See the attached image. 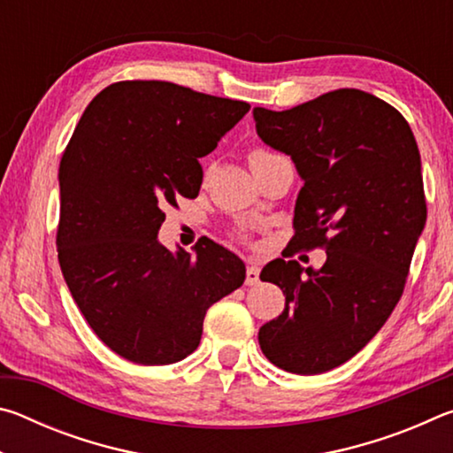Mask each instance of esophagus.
I'll use <instances>...</instances> for the list:
<instances>
[{"label": "esophagus", "instance_id": "obj_1", "mask_svg": "<svg viewBox=\"0 0 453 453\" xmlns=\"http://www.w3.org/2000/svg\"><path fill=\"white\" fill-rule=\"evenodd\" d=\"M245 283L248 286H256V283H259V267L250 264L248 265V272H245Z\"/></svg>", "mask_w": 453, "mask_h": 453}]
</instances>
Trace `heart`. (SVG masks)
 <instances>
[{"label": "heart", "instance_id": "heart-1", "mask_svg": "<svg viewBox=\"0 0 453 453\" xmlns=\"http://www.w3.org/2000/svg\"><path fill=\"white\" fill-rule=\"evenodd\" d=\"M267 156H273L272 151H267V150H262V148H254L250 151V164H254V162H257V159H262V157H267Z\"/></svg>", "mask_w": 453, "mask_h": 453}]
</instances>
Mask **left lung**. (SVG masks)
<instances>
[{
  "mask_svg": "<svg viewBox=\"0 0 453 453\" xmlns=\"http://www.w3.org/2000/svg\"><path fill=\"white\" fill-rule=\"evenodd\" d=\"M256 129L303 180L296 251L326 250L319 270L273 259L262 270L286 296L259 327L264 356L313 375L354 357L403 294L427 205L416 137L400 111L362 89H335L286 111L254 110Z\"/></svg>",
  "mask_w": 453,
  "mask_h": 453,
  "instance_id": "1",
  "label": "left lung"
}]
</instances>
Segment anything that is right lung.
Returning <instances> with one entry per match:
<instances>
[{
  "label": "right lung",
  "instance_id": "1",
  "mask_svg": "<svg viewBox=\"0 0 453 453\" xmlns=\"http://www.w3.org/2000/svg\"><path fill=\"white\" fill-rule=\"evenodd\" d=\"M250 111L237 99L157 80L116 81L83 111L59 162L58 259L96 335L142 365L180 362L199 346L211 303L245 265L211 240L196 256L157 242L167 205L197 197L199 157Z\"/></svg>",
  "mask_w": 453,
  "mask_h": 453
}]
</instances>
